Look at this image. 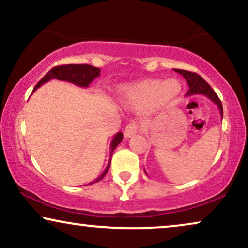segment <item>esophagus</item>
Wrapping results in <instances>:
<instances>
[{"instance_id": "obj_1", "label": "esophagus", "mask_w": 248, "mask_h": 248, "mask_svg": "<svg viewBox=\"0 0 248 248\" xmlns=\"http://www.w3.org/2000/svg\"><path fill=\"white\" fill-rule=\"evenodd\" d=\"M138 131H139L138 125L136 123H130L129 125H126V127H125L124 137L125 138H131V137L136 136V134L138 133Z\"/></svg>"}]
</instances>
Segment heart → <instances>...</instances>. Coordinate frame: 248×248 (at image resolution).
<instances>
[{
	"mask_svg": "<svg viewBox=\"0 0 248 248\" xmlns=\"http://www.w3.org/2000/svg\"><path fill=\"white\" fill-rule=\"evenodd\" d=\"M178 79H145L125 85L118 90L122 103L131 109L142 110L151 107L154 111H166L178 102L182 95Z\"/></svg>",
	"mask_w": 248,
	"mask_h": 248,
	"instance_id": "b5f03b06",
	"label": "heart"
}]
</instances>
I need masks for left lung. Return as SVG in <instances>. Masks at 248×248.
Listing matches in <instances>:
<instances>
[{"mask_svg": "<svg viewBox=\"0 0 248 248\" xmlns=\"http://www.w3.org/2000/svg\"><path fill=\"white\" fill-rule=\"evenodd\" d=\"M173 71L178 72L179 75H182L185 78V80L188 84V91L185 94V96H193V95H204L207 96L210 101H213L221 112V117L223 118V107L221 100L218 99V96L216 95V93L214 92L212 87L209 86V84H207V81L199 76L195 72H189L186 70H179V69H173ZM146 172V171H145Z\"/></svg>", "mask_w": 248, "mask_h": 248, "instance_id": "obj_1", "label": "left lung"}]
</instances>
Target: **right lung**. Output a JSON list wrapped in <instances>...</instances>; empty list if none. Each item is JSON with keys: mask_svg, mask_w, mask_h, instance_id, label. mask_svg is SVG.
I'll return each mask as SVG.
<instances>
[{"mask_svg": "<svg viewBox=\"0 0 248 248\" xmlns=\"http://www.w3.org/2000/svg\"><path fill=\"white\" fill-rule=\"evenodd\" d=\"M100 76V69L95 68V66L88 65V64H68V65H60V66H55L50 70L47 75L45 76L44 78L40 80L36 86L34 87L33 92L38 90L40 86L45 84V82L51 80V79H57V80H64V81H69L72 82V84L77 85L79 87H88L92 81L94 80L96 77ZM32 92V93H33ZM122 140H123V133L118 132L114 136V138L111 140V143H110V157H111L112 152L115 151V148L121 143ZM110 161L111 158H109V163L105 171L102 172V175L100 177H97L95 180L93 182L88 183V185L93 184V183H97L99 180H101L103 177L106 176V173L108 172L109 167H110Z\"/></svg>", "mask_w": 248, "mask_h": 248, "instance_id": "1", "label": "right lung"}]
</instances>
